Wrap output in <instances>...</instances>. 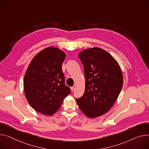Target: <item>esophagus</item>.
<instances>
[{"label": "esophagus", "mask_w": 149, "mask_h": 149, "mask_svg": "<svg viewBox=\"0 0 149 149\" xmlns=\"http://www.w3.org/2000/svg\"><path fill=\"white\" fill-rule=\"evenodd\" d=\"M71 91H72V92H73V91H74V89H75V87H74V86L71 87Z\"/></svg>", "instance_id": "34e87169"}]
</instances>
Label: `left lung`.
Instances as JSON below:
<instances>
[{
	"instance_id": "obj_1",
	"label": "left lung",
	"mask_w": 149,
	"mask_h": 149,
	"mask_svg": "<svg viewBox=\"0 0 149 149\" xmlns=\"http://www.w3.org/2000/svg\"><path fill=\"white\" fill-rule=\"evenodd\" d=\"M78 57L86 85L83 95L76 101L86 116L95 118L106 113L117 100L123 83L122 72L115 58L102 48L84 49Z\"/></svg>"
}]
</instances>
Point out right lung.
<instances>
[{"label":"right lung","mask_w":149,"mask_h":149,"mask_svg":"<svg viewBox=\"0 0 149 149\" xmlns=\"http://www.w3.org/2000/svg\"><path fill=\"white\" fill-rule=\"evenodd\" d=\"M65 57L60 49L46 48L34 57L26 72V97L31 107L42 114H54L71 93L62 69Z\"/></svg>","instance_id":"1"}]
</instances>
